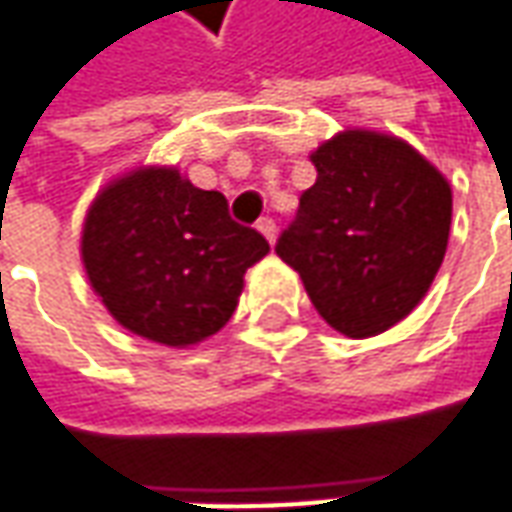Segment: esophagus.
<instances>
[{
	"label": "esophagus",
	"instance_id": "1",
	"mask_svg": "<svg viewBox=\"0 0 512 512\" xmlns=\"http://www.w3.org/2000/svg\"><path fill=\"white\" fill-rule=\"evenodd\" d=\"M257 229L263 232V238L269 240V243H274V238H277V223H274L272 218H260V221H257Z\"/></svg>",
	"mask_w": 512,
	"mask_h": 512
}]
</instances>
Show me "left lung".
I'll return each instance as SVG.
<instances>
[{"instance_id":"1","label":"left lung","mask_w":512,"mask_h":512,"mask_svg":"<svg viewBox=\"0 0 512 512\" xmlns=\"http://www.w3.org/2000/svg\"><path fill=\"white\" fill-rule=\"evenodd\" d=\"M274 252L303 277L314 309L345 337H374L431 289L450 232L448 181L405 141L348 130L311 155Z\"/></svg>"}]
</instances>
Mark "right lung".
I'll list each match as a JSON object with an SVG mask.
<instances>
[{"label":"right lung","mask_w":512,"mask_h":512,"mask_svg":"<svg viewBox=\"0 0 512 512\" xmlns=\"http://www.w3.org/2000/svg\"><path fill=\"white\" fill-rule=\"evenodd\" d=\"M269 240L232 221L221 192L178 169H138L110 184L87 212L84 269L115 320L164 345L221 331L238 309L243 274Z\"/></svg>","instance_id":"obj_1"}]
</instances>
